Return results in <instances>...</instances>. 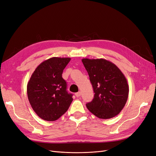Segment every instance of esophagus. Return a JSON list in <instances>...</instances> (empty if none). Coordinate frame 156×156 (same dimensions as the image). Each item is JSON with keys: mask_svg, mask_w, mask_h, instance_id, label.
<instances>
[{"mask_svg": "<svg viewBox=\"0 0 156 156\" xmlns=\"http://www.w3.org/2000/svg\"><path fill=\"white\" fill-rule=\"evenodd\" d=\"M75 95L76 96V97H79V96H81V92H77V93H75Z\"/></svg>", "mask_w": 156, "mask_h": 156, "instance_id": "esophagus-1", "label": "esophagus"}]
</instances>
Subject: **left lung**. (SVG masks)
Segmentation results:
<instances>
[{"label": "left lung", "mask_w": 156, "mask_h": 156, "mask_svg": "<svg viewBox=\"0 0 156 156\" xmlns=\"http://www.w3.org/2000/svg\"><path fill=\"white\" fill-rule=\"evenodd\" d=\"M94 92L92 101L86 104L90 112L101 119L119 115L126 105L129 85L116 66L103 58H83Z\"/></svg>", "instance_id": "8db88e82"}]
</instances>
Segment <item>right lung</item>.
Instances as JSON below:
<instances>
[{
    "mask_svg": "<svg viewBox=\"0 0 156 156\" xmlns=\"http://www.w3.org/2000/svg\"><path fill=\"white\" fill-rule=\"evenodd\" d=\"M70 58L52 57L44 61L31 75L27 84V96L32 109L41 119L58 120L68 109L72 94L66 90L63 70Z\"/></svg>",
    "mask_w": 156,
    "mask_h": 156,
    "instance_id": "add662e5",
    "label": "right lung"
}]
</instances>
